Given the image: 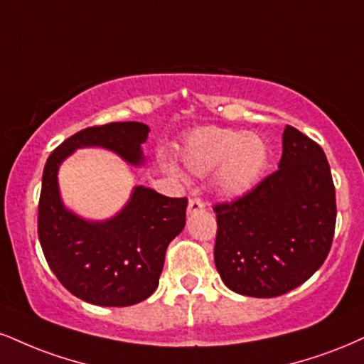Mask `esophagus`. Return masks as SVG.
Segmentation results:
<instances>
[{
    "label": "esophagus",
    "instance_id": "1",
    "mask_svg": "<svg viewBox=\"0 0 364 364\" xmlns=\"http://www.w3.org/2000/svg\"><path fill=\"white\" fill-rule=\"evenodd\" d=\"M203 208H205V203L201 200H198V198H193V200L188 201V213H190V215L201 212V210H203Z\"/></svg>",
    "mask_w": 364,
    "mask_h": 364
}]
</instances>
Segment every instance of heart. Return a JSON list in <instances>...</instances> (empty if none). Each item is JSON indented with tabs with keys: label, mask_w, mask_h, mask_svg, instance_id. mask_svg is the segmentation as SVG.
Segmentation results:
<instances>
[{
	"label": "heart",
	"mask_w": 364,
	"mask_h": 364,
	"mask_svg": "<svg viewBox=\"0 0 364 364\" xmlns=\"http://www.w3.org/2000/svg\"><path fill=\"white\" fill-rule=\"evenodd\" d=\"M186 173L205 176L213 171V188L227 198H242L261 183L269 164V147L261 135L224 127H201L179 149Z\"/></svg>",
	"instance_id": "heart-1"
}]
</instances>
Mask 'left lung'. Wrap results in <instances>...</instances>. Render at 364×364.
I'll return each mask as SVG.
<instances>
[{
    "label": "left lung",
    "instance_id": "8db88e82",
    "mask_svg": "<svg viewBox=\"0 0 364 364\" xmlns=\"http://www.w3.org/2000/svg\"><path fill=\"white\" fill-rule=\"evenodd\" d=\"M213 210V257L227 288L271 299L300 287L323 264L336 229V190L322 147L287 125L278 171Z\"/></svg>",
    "mask_w": 364,
    "mask_h": 364
}]
</instances>
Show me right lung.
Returning a JSON list of instances; mask_svg holds the SVG:
<instances>
[{"label":"right lung","instance_id":"1","mask_svg":"<svg viewBox=\"0 0 364 364\" xmlns=\"http://www.w3.org/2000/svg\"><path fill=\"white\" fill-rule=\"evenodd\" d=\"M151 129L140 122L87 127L64 140L47 159L38 201V240L52 273L74 296L100 307H129L159 284L166 249L186 224V198L134 186L120 212L87 220L64 205L60 164L85 147H100L127 164H146L142 144Z\"/></svg>","mask_w":364,"mask_h":364}]
</instances>
